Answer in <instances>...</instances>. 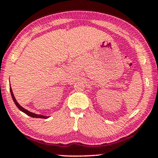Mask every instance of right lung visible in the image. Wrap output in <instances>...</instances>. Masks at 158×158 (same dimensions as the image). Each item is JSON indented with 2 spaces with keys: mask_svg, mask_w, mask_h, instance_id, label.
<instances>
[{
  "mask_svg": "<svg viewBox=\"0 0 158 158\" xmlns=\"http://www.w3.org/2000/svg\"><path fill=\"white\" fill-rule=\"evenodd\" d=\"M10 92H11V97H12V99H13L14 102H15V103L16 104V106H17L18 109H19L20 111H23V112L25 113L26 114L30 116V117H35V118H42V119H47V118H48V117H44V116H42V115L36 114H34V113H33V112H31V111L26 110V109H24V108L22 107L21 106L19 105V103H18L17 102V101H16L15 96H14V94H13L12 89H11V87H10Z\"/></svg>",
  "mask_w": 158,
  "mask_h": 158,
  "instance_id": "obj_1",
  "label": "right lung"
}]
</instances>
